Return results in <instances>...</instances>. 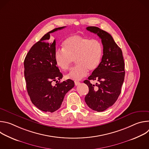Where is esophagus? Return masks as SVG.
I'll return each instance as SVG.
<instances>
[{
	"mask_svg": "<svg viewBox=\"0 0 149 149\" xmlns=\"http://www.w3.org/2000/svg\"><path fill=\"white\" fill-rule=\"evenodd\" d=\"M80 84V82H79V81H75V85L76 86H78V85Z\"/></svg>",
	"mask_w": 149,
	"mask_h": 149,
	"instance_id": "obj_1",
	"label": "esophagus"
}]
</instances>
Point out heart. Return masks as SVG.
Masks as SVG:
<instances>
[{
  "mask_svg": "<svg viewBox=\"0 0 149 149\" xmlns=\"http://www.w3.org/2000/svg\"><path fill=\"white\" fill-rule=\"evenodd\" d=\"M102 55L103 47L99 40L76 35L64 40L63 49H57L54 58L56 65L63 71L68 70L75 59L77 65L66 77L78 81L86 77L89 70L93 71L98 68Z\"/></svg>",
  "mask_w": 149,
  "mask_h": 149,
  "instance_id": "b5f03b06",
  "label": "heart"
}]
</instances>
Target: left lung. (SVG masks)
I'll use <instances>...</instances> for the list:
<instances>
[{"mask_svg":"<svg viewBox=\"0 0 149 149\" xmlns=\"http://www.w3.org/2000/svg\"><path fill=\"white\" fill-rule=\"evenodd\" d=\"M87 30L97 34L103 45L100 65L88 80L84 81L89 88L85 101L90 109L100 112L112 106L121 93L125 75L124 61L121 48L110 33L96 26H88ZM90 80H97L99 83L92 84Z\"/></svg>","mask_w":149,"mask_h":149,"instance_id":"left-lung-1","label":"left lung"}]
</instances>
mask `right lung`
I'll return each instance as SVG.
<instances>
[{"label": "right lung", "mask_w": 149, "mask_h": 149, "mask_svg": "<svg viewBox=\"0 0 149 149\" xmlns=\"http://www.w3.org/2000/svg\"><path fill=\"white\" fill-rule=\"evenodd\" d=\"M65 26L55 28L46 33L35 44L24 60V75L26 89L32 102L41 111L53 113L58 110L65 94L74 87V82L57 80L63 75L55 61V40L49 42L50 33ZM56 81L55 86L52 82Z\"/></svg>", "instance_id": "right-lung-1"}]
</instances>
